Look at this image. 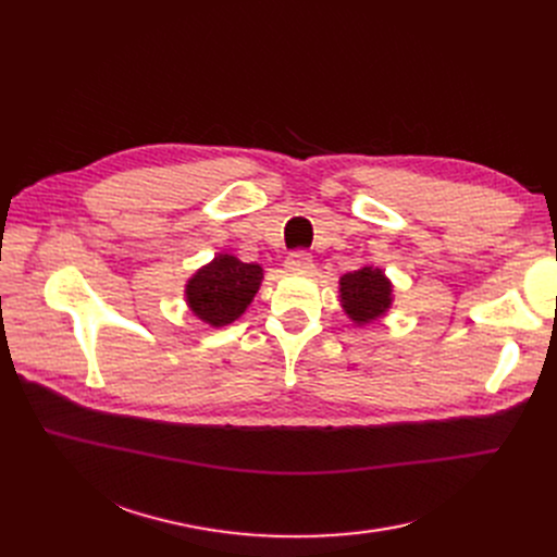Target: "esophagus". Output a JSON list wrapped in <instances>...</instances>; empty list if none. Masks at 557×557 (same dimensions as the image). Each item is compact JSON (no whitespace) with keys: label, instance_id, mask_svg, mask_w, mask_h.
Wrapping results in <instances>:
<instances>
[{"label":"esophagus","instance_id":"obj_1","mask_svg":"<svg viewBox=\"0 0 557 557\" xmlns=\"http://www.w3.org/2000/svg\"><path fill=\"white\" fill-rule=\"evenodd\" d=\"M285 268H287L289 272L308 274V272L314 268V262H312V256H310V253H306V251H293V253L287 256V260H285Z\"/></svg>","mask_w":557,"mask_h":557}]
</instances>
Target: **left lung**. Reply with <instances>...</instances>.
<instances>
[{
	"instance_id": "8db88e82",
	"label": "left lung",
	"mask_w": 557,
	"mask_h": 557,
	"mask_svg": "<svg viewBox=\"0 0 557 557\" xmlns=\"http://www.w3.org/2000/svg\"><path fill=\"white\" fill-rule=\"evenodd\" d=\"M339 301L354 324H372L392 306V283L383 270L367 264L339 278Z\"/></svg>"
}]
</instances>
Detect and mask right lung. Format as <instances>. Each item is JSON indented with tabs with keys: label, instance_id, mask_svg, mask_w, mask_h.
Segmentation results:
<instances>
[{
	"label": "right lung",
	"instance_id": "obj_1",
	"mask_svg": "<svg viewBox=\"0 0 557 557\" xmlns=\"http://www.w3.org/2000/svg\"><path fill=\"white\" fill-rule=\"evenodd\" d=\"M262 268L231 253H218L185 283V301L201 322L222 329L240 317L253 301Z\"/></svg>",
	"mask_w": 557,
	"mask_h": 557
}]
</instances>
